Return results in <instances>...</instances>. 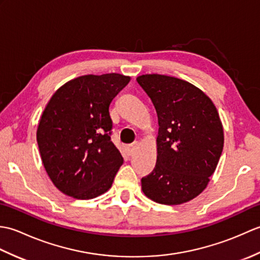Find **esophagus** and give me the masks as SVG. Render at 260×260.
<instances>
[{
	"label": "esophagus",
	"instance_id": "34e87169",
	"mask_svg": "<svg viewBox=\"0 0 260 260\" xmlns=\"http://www.w3.org/2000/svg\"><path fill=\"white\" fill-rule=\"evenodd\" d=\"M137 145H139V143L137 142H134V143H132L131 145H128V153H129V155H132V154L134 153V151L136 150V147H137Z\"/></svg>",
	"mask_w": 260,
	"mask_h": 260
}]
</instances>
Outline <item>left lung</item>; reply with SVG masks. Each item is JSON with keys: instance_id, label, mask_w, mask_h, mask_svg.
Here are the masks:
<instances>
[{"instance_id": "obj_1", "label": "left lung", "mask_w": 260, "mask_h": 260, "mask_svg": "<svg viewBox=\"0 0 260 260\" xmlns=\"http://www.w3.org/2000/svg\"><path fill=\"white\" fill-rule=\"evenodd\" d=\"M156 109L155 168L142 179L144 194L161 204L189 202L206 189L223 150V127L213 102L189 81L165 75L136 78Z\"/></svg>"}]
</instances>
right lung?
Masks as SVG:
<instances>
[{"label":"right lung","instance_id":"obj_1","mask_svg":"<svg viewBox=\"0 0 260 260\" xmlns=\"http://www.w3.org/2000/svg\"><path fill=\"white\" fill-rule=\"evenodd\" d=\"M129 80L115 73L80 76L47 104L37 142L48 176L63 194L88 200L112 186L124 159L110 141L109 105Z\"/></svg>","mask_w":260,"mask_h":260}]
</instances>
